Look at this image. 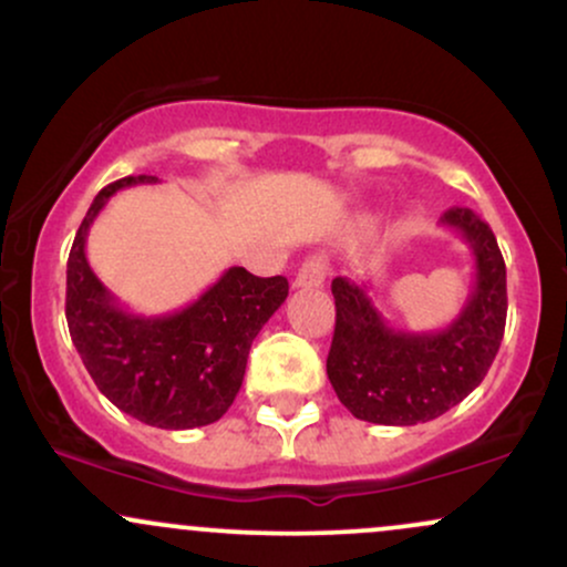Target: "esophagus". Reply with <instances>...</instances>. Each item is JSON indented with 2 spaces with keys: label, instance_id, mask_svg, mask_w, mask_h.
<instances>
[{
  "label": "esophagus",
  "instance_id": "obj_1",
  "mask_svg": "<svg viewBox=\"0 0 567 567\" xmlns=\"http://www.w3.org/2000/svg\"><path fill=\"white\" fill-rule=\"evenodd\" d=\"M324 277H328V261H324L322 256H311V258H306V261L301 264V269H298L292 288H301V290L322 288Z\"/></svg>",
  "mask_w": 567,
  "mask_h": 567
}]
</instances>
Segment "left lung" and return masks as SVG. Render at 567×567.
I'll use <instances>...</instances> for the list:
<instances>
[{"mask_svg":"<svg viewBox=\"0 0 567 567\" xmlns=\"http://www.w3.org/2000/svg\"><path fill=\"white\" fill-rule=\"evenodd\" d=\"M440 226L458 234L474 258V288L447 328L396 330L375 309L365 282L333 279L328 379L354 419L426 424L472 394L496 360L506 324V266L496 237L466 207H451Z\"/></svg>","mask_w":567,"mask_h":567,"instance_id":"obj_1","label":"left lung"}]
</instances>
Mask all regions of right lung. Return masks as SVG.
<instances>
[{"label":"right lung","instance_id":"obj_1","mask_svg":"<svg viewBox=\"0 0 567 567\" xmlns=\"http://www.w3.org/2000/svg\"><path fill=\"white\" fill-rule=\"evenodd\" d=\"M127 175L97 192L66 266V322L95 386L122 413L157 429H194L218 421L245 379L247 354L288 298L285 277H256L231 266L197 301L171 315H135L90 269V226L120 188L157 184Z\"/></svg>","mask_w":567,"mask_h":567}]
</instances>
